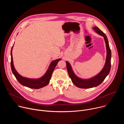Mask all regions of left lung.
<instances>
[{
  "label": "left lung",
  "instance_id": "left-lung-1",
  "mask_svg": "<svg viewBox=\"0 0 124 124\" xmlns=\"http://www.w3.org/2000/svg\"><path fill=\"white\" fill-rule=\"evenodd\" d=\"M95 31L101 36L103 37L107 49V57L103 69L96 76L88 79H82L77 77L74 73L70 63L66 61L67 69L69 76L72 80L73 83L78 87L80 88H90L98 86L104 80L105 78L109 74L111 69V52L109 47L108 41L107 37L105 34L102 32L98 27L95 26L93 27Z\"/></svg>",
  "mask_w": 124,
  "mask_h": 124
}]
</instances>
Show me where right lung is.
Listing matches in <instances>:
<instances>
[{"label": "right lung", "mask_w": 124, "mask_h": 124, "mask_svg": "<svg viewBox=\"0 0 124 124\" xmlns=\"http://www.w3.org/2000/svg\"><path fill=\"white\" fill-rule=\"evenodd\" d=\"M14 45L11 48V67L13 74L16 77L17 80L22 85L26 86L27 87L32 88V89H40L42 87L46 86L49 82L50 79L51 78L52 74L56 66L57 65L58 62L61 60V59H57L52 61L50 64L48 69L47 70L46 73L45 75L39 78H27L23 77L20 75L16 70L14 64L12 56V50L13 48Z\"/></svg>", "instance_id": "obj_1"}]
</instances>
